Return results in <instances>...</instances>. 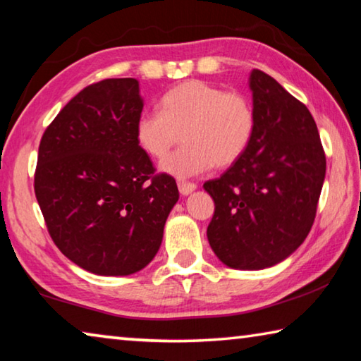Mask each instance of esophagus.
Masks as SVG:
<instances>
[{
	"label": "esophagus",
	"mask_w": 361,
	"mask_h": 361,
	"mask_svg": "<svg viewBox=\"0 0 361 361\" xmlns=\"http://www.w3.org/2000/svg\"><path fill=\"white\" fill-rule=\"evenodd\" d=\"M178 190H180L183 196H186V194H190V192L196 190V185H194V183H190V181L178 180Z\"/></svg>",
	"instance_id": "esophagus-1"
}]
</instances>
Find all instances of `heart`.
Returning <instances> with one entry per match:
<instances>
[{
  "label": "heart",
  "mask_w": 361,
  "mask_h": 361,
  "mask_svg": "<svg viewBox=\"0 0 361 361\" xmlns=\"http://www.w3.org/2000/svg\"><path fill=\"white\" fill-rule=\"evenodd\" d=\"M257 128L255 106L241 90H225L202 80H186L160 98V112L146 111L135 135L142 151L162 159L183 135L186 145L164 160L160 169L176 178L230 167L249 149Z\"/></svg>",
  "instance_id": "heart-1"
}]
</instances>
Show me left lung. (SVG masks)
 Listing matches in <instances>:
<instances>
[{
	"label": "left lung",
	"instance_id": "1",
	"mask_svg": "<svg viewBox=\"0 0 361 361\" xmlns=\"http://www.w3.org/2000/svg\"><path fill=\"white\" fill-rule=\"evenodd\" d=\"M257 128L244 156L204 183L215 202L207 238L236 270L276 265L304 243L317 215L326 156L304 102L276 80L250 73Z\"/></svg>",
	"mask_w": 361,
	"mask_h": 361
}]
</instances>
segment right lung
<instances>
[{
  "mask_svg": "<svg viewBox=\"0 0 361 361\" xmlns=\"http://www.w3.org/2000/svg\"><path fill=\"white\" fill-rule=\"evenodd\" d=\"M138 80L88 85L39 141L35 196L57 249L104 276L140 271L157 254L178 201L173 176L156 173L135 135Z\"/></svg>",
  "mask_w": 361,
  "mask_h": 361,
  "instance_id": "right-lung-1",
  "label": "right lung"
}]
</instances>
